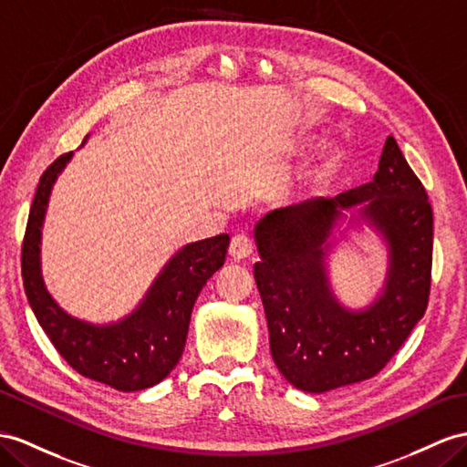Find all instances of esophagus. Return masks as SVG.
<instances>
[{
  "instance_id": "1",
  "label": "esophagus",
  "mask_w": 467,
  "mask_h": 467,
  "mask_svg": "<svg viewBox=\"0 0 467 467\" xmlns=\"http://www.w3.org/2000/svg\"><path fill=\"white\" fill-rule=\"evenodd\" d=\"M229 254L234 260L248 258L250 254H253V241H250V238L244 233L234 234L233 241H231V246H229Z\"/></svg>"
}]
</instances>
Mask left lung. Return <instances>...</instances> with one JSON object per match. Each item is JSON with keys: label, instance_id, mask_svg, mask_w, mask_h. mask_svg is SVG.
<instances>
[{"label": "left lung", "instance_id": "left-lung-1", "mask_svg": "<svg viewBox=\"0 0 467 467\" xmlns=\"http://www.w3.org/2000/svg\"><path fill=\"white\" fill-rule=\"evenodd\" d=\"M362 213L391 244L386 294L367 313H348L332 297L323 248L339 208ZM254 278L265 304L270 351L285 380L326 392L379 375L428 307L434 217L420 179L397 140L387 138L373 182L331 199H307L268 213L256 229Z\"/></svg>", "mask_w": 467, "mask_h": 467}]
</instances>
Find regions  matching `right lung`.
Wrapping results in <instances>:
<instances>
[{"instance_id":"right-lung-1","label":"right lung","mask_w":467,"mask_h":467,"mask_svg":"<svg viewBox=\"0 0 467 467\" xmlns=\"http://www.w3.org/2000/svg\"><path fill=\"white\" fill-rule=\"evenodd\" d=\"M70 155L73 151L58 155L35 191L21 246L23 288L47 337L77 373L122 392L150 389L182 358L197 296L224 265L231 238L219 234L179 250L153 282L146 300L119 324L90 326L70 317L45 290L39 266L47 201Z\"/></svg>"}]
</instances>
